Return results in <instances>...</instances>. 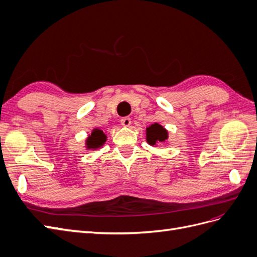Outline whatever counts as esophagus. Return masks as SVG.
I'll use <instances>...</instances> for the list:
<instances>
[{
	"label": "esophagus",
	"mask_w": 257,
	"mask_h": 257,
	"mask_svg": "<svg viewBox=\"0 0 257 257\" xmlns=\"http://www.w3.org/2000/svg\"><path fill=\"white\" fill-rule=\"evenodd\" d=\"M131 123H132V121H131L130 118H127V116H126V118L121 119V125H123V126H130Z\"/></svg>",
	"instance_id": "obj_1"
}]
</instances>
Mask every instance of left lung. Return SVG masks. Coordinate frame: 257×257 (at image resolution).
Wrapping results in <instances>:
<instances>
[{
	"label": "left lung",
	"instance_id": "left-lung-1",
	"mask_svg": "<svg viewBox=\"0 0 257 257\" xmlns=\"http://www.w3.org/2000/svg\"><path fill=\"white\" fill-rule=\"evenodd\" d=\"M146 136L148 144L154 146L157 145V143H164L168 138V133L159 123H154L149 127H147Z\"/></svg>",
	"mask_w": 257,
	"mask_h": 257
}]
</instances>
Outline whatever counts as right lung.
Returning <instances> with one entry per match:
<instances>
[{
  "mask_svg": "<svg viewBox=\"0 0 257 257\" xmlns=\"http://www.w3.org/2000/svg\"><path fill=\"white\" fill-rule=\"evenodd\" d=\"M106 138L107 137L102 130L94 128L92 131L91 135L87 138L85 147H87V149H98V148H100L105 144Z\"/></svg>",
  "mask_w": 257,
  "mask_h": 257,
  "instance_id": "add662e5",
  "label": "right lung"
}]
</instances>
